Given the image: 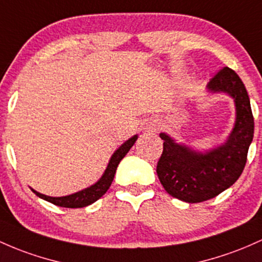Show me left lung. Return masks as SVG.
<instances>
[{
	"label": "left lung",
	"mask_w": 262,
	"mask_h": 262,
	"mask_svg": "<svg viewBox=\"0 0 262 262\" xmlns=\"http://www.w3.org/2000/svg\"><path fill=\"white\" fill-rule=\"evenodd\" d=\"M208 89L211 93L229 94L235 102V125L224 144L203 153L160 133L164 143L157 165L158 178L168 194L185 203L212 199L236 182L254 138L249 94L235 71L224 67L210 79Z\"/></svg>",
	"instance_id": "obj_1"
}]
</instances>
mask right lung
<instances>
[{
  "instance_id": "obj_1",
  "label": "right lung",
  "mask_w": 262,
  "mask_h": 262,
  "mask_svg": "<svg viewBox=\"0 0 262 262\" xmlns=\"http://www.w3.org/2000/svg\"><path fill=\"white\" fill-rule=\"evenodd\" d=\"M138 139V136L132 137L130 139L126 140L125 143H123L119 148L114 151V154L112 155L111 160H109L107 169H105L104 174L102 175V178L93 184L92 186H89L87 189H83L78 192H74V194L67 195V196H59V198H53V196H47V195L41 194V192L33 190L34 194L38 198H41L43 200H47L50 203L54 204L57 206H62V208H84V206L91 205L94 201H97L99 198H102L103 195L107 192V190L111 186L112 182L114 179V175H116V170L118 164L120 163V160L125 157L126 153L130 150L132 146L134 145L136 140Z\"/></svg>"
}]
</instances>
